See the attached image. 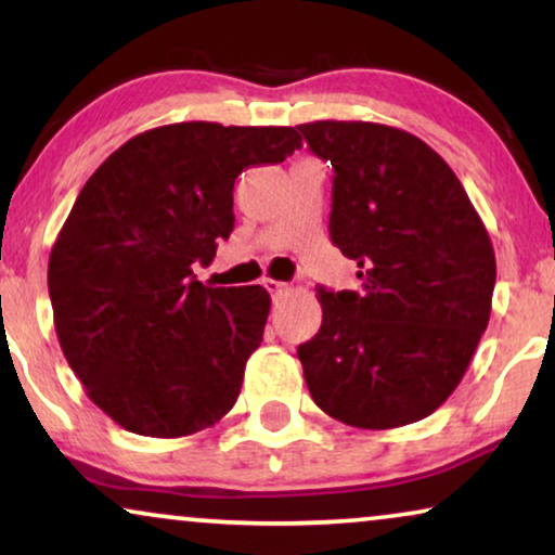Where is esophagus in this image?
Wrapping results in <instances>:
<instances>
[{"label":"esophagus","instance_id":"34e87169","mask_svg":"<svg viewBox=\"0 0 555 555\" xmlns=\"http://www.w3.org/2000/svg\"><path fill=\"white\" fill-rule=\"evenodd\" d=\"M268 287H270V291L275 293V295H287V293L293 291L291 285H287V283H280V280H268Z\"/></svg>","mask_w":555,"mask_h":555}]
</instances>
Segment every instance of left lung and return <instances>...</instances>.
Masks as SVG:
<instances>
[{
  "label": "left lung",
  "instance_id": "8db88e82",
  "mask_svg": "<svg viewBox=\"0 0 555 555\" xmlns=\"http://www.w3.org/2000/svg\"><path fill=\"white\" fill-rule=\"evenodd\" d=\"M298 131L331 162V240L359 264V293L318 287L323 323L298 346L310 397L359 429L420 422L450 399L490 321L495 253L435 149L369 120Z\"/></svg>",
  "mask_w": 555,
  "mask_h": 555
}]
</instances>
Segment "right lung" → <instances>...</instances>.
<instances>
[{"mask_svg":"<svg viewBox=\"0 0 555 555\" xmlns=\"http://www.w3.org/2000/svg\"><path fill=\"white\" fill-rule=\"evenodd\" d=\"M300 141L291 126L184 120L133 135L86 181L48 287L67 363L118 427L177 439L234 406L270 293L207 287L194 264L230 237L242 169L285 162Z\"/></svg>","mask_w":555,"mask_h":555,"instance_id":"1","label":"right lung"}]
</instances>
